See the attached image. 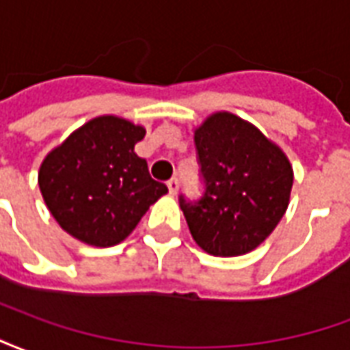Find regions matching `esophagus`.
<instances>
[{
  "label": "esophagus",
  "mask_w": 350,
  "mask_h": 350,
  "mask_svg": "<svg viewBox=\"0 0 350 350\" xmlns=\"http://www.w3.org/2000/svg\"><path fill=\"white\" fill-rule=\"evenodd\" d=\"M167 185H168V193H170V195H176V193H178V189H180V182H178L176 178L168 180Z\"/></svg>",
  "instance_id": "1"
}]
</instances>
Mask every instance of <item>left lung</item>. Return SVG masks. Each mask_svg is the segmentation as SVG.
Here are the masks:
<instances>
[{"label": "left lung", "mask_w": 350, "mask_h": 350, "mask_svg": "<svg viewBox=\"0 0 350 350\" xmlns=\"http://www.w3.org/2000/svg\"><path fill=\"white\" fill-rule=\"evenodd\" d=\"M204 195L180 197L191 236L213 257H240L273 232L293 189V165L275 142L240 116L213 112L195 129Z\"/></svg>", "instance_id": "1"}]
</instances>
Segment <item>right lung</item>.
I'll use <instances>...</instances> for the list:
<instances>
[{"label": "right lung", "mask_w": 350, "mask_h": 350, "mask_svg": "<svg viewBox=\"0 0 350 350\" xmlns=\"http://www.w3.org/2000/svg\"><path fill=\"white\" fill-rule=\"evenodd\" d=\"M146 135L120 116L93 118L42 159L39 189L67 234L93 247H112L135 230L168 189L135 153Z\"/></svg>", "instance_id": "add662e5"}]
</instances>
